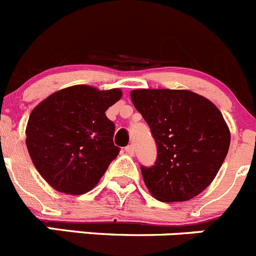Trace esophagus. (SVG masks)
I'll use <instances>...</instances> for the list:
<instances>
[{
	"label": "esophagus",
	"mask_w": 256,
	"mask_h": 256,
	"mask_svg": "<svg viewBox=\"0 0 256 256\" xmlns=\"http://www.w3.org/2000/svg\"><path fill=\"white\" fill-rule=\"evenodd\" d=\"M125 152H126V154L134 155L135 154V146H134V145H128V146L125 148Z\"/></svg>",
	"instance_id": "1"
}]
</instances>
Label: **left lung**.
<instances>
[{
	"instance_id": "8db88e82",
	"label": "left lung",
	"mask_w": 256,
	"mask_h": 256,
	"mask_svg": "<svg viewBox=\"0 0 256 256\" xmlns=\"http://www.w3.org/2000/svg\"><path fill=\"white\" fill-rule=\"evenodd\" d=\"M130 96L156 142L155 166H142L145 186L162 202L192 200L211 184L228 155L224 116L188 90H134Z\"/></svg>"
}]
</instances>
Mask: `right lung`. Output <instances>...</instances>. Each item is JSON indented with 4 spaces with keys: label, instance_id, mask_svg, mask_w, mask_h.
Returning <instances> with one entry per match:
<instances>
[{
    "label": "right lung",
    "instance_id": "obj_1",
    "mask_svg": "<svg viewBox=\"0 0 256 256\" xmlns=\"http://www.w3.org/2000/svg\"><path fill=\"white\" fill-rule=\"evenodd\" d=\"M122 97L118 88L72 86L40 102L28 117L26 146L40 176L58 192L83 194L100 182L118 155L108 107Z\"/></svg>",
    "mask_w": 256,
    "mask_h": 256
}]
</instances>
